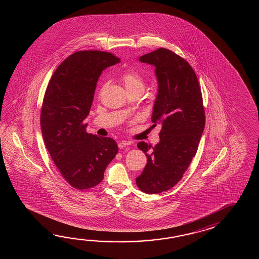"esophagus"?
I'll use <instances>...</instances> for the list:
<instances>
[{
  "label": "esophagus",
  "instance_id": "obj_1",
  "mask_svg": "<svg viewBox=\"0 0 259 259\" xmlns=\"http://www.w3.org/2000/svg\"><path fill=\"white\" fill-rule=\"evenodd\" d=\"M128 145H132V142L130 141H121L118 143V148L123 149L124 147H127Z\"/></svg>",
  "mask_w": 259,
  "mask_h": 259
}]
</instances>
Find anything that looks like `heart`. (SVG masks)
I'll return each mask as SVG.
<instances>
[{
	"instance_id": "b5f03b06",
	"label": "heart",
	"mask_w": 259,
	"mask_h": 259,
	"mask_svg": "<svg viewBox=\"0 0 259 259\" xmlns=\"http://www.w3.org/2000/svg\"><path fill=\"white\" fill-rule=\"evenodd\" d=\"M122 80L128 92L134 90H144L145 82L143 77L135 70H127L122 75Z\"/></svg>"
}]
</instances>
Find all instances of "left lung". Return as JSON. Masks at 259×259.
Instances as JSON below:
<instances>
[{
	"label": "left lung",
	"instance_id": "obj_1",
	"mask_svg": "<svg viewBox=\"0 0 259 259\" xmlns=\"http://www.w3.org/2000/svg\"><path fill=\"white\" fill-rule=\"evenodd\" d=\"M155 67L158 94L152 116L160 124V142L154 147L137 144L147 157L136 184L143 193H160L182 180L194 155L205 124L202 92L193 67L172 51L159 48L139 58Z\"/></svg>",
	"mask_w": 259,
	"mask_h": 259
}]
</instances>
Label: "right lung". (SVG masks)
I'll use <instances>...</instances> for the list:
<instances>
[{"label":"right lung","mask_w":259,"mask_h":259,"mask_svg":"<svg viewBox=\"0 0 259 259\" xmlns=\"http://www.w3.org/2000/svg\"><path fill=\"white\" fill-rule=\"evenodd\" d=\"M119 62L107 52H76L55 69L45 91L40 113L44 144L61 175L77 190L98 185L118 152L114 139L88 133L83 120L102 72Z\"/></svg>","instance_id":"right-lung-1"}]
</instances>
